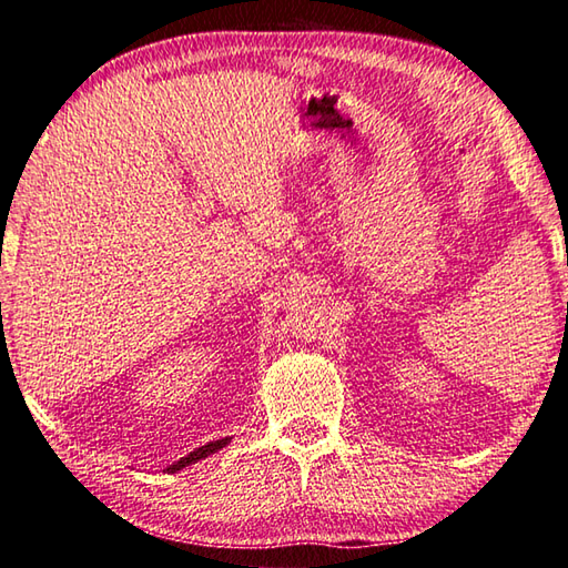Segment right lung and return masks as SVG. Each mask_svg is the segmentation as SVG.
<instances>
[{"mask_svg":"<svg viewBox=\"0 0 568 568\" xmlns=\"http://www.w3.org/2000/svg\"><path fill=\"white\" fill-rule=\"evenodd\" d=\"M229 442H232V436H224V439H216V442H209V444H204V446H199V449H194L192 454H186V456H182V459H179V462H174L172 466H166V471H169V474L182 471L184 466L196 464L199 459H206L209 454H216L219 449H224V446H226Z\"/></svg>","mask_w":568,"mask_h":568,"instance_id":"obj_1","label":"right lung"}]
</instances>
